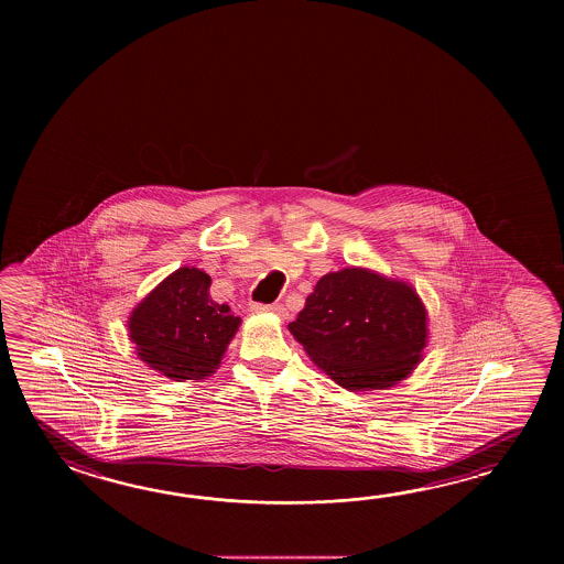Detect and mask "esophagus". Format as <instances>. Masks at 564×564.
<instances>
[{
  "label": "esophagus",
  "instance_id": "obj_1",
  "mask_svg": "<svg viewBox=\"0 0 564 564\" xmlns=\"http://www.w3.org/2000/svg\"><path fill=\"white\" fill-rule=\"evenodd\" d=\"M253 312H272V314H278V316H286V308L282 306V304H260V302H253L252 306H250Z\"/></svg>",
  "mask_w": 564,
  "mask_h": 564
}]
</instances>
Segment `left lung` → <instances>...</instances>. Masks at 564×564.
Wrapping results in <instances>:
<instances>
[{
    "label": "left lung",
    "instance_id": "8db88e82",
    "mask_svg": "<svg viewBox=\"0 0 564 564\" xmlns=\"http://www.w3.org/2000/svg\"><path fill=\"white\" fill-rule=\"evenodd\" d=\"M427 316L413 288L360 268L321 278L290 333L335 383L384 389L420 362Z\"/></svg>",
    "mask_w": 564,
    "mask_h": 564
}]
</instances>
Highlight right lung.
<instances>
[{
  "label": "right lung",
  "mask_w": 564,
  "mask_h": 564,
  "mask_svg": "<svg viewBox=\"0 0 564 564\" xmlns=\"http://www.w3.org/2000/svg\"><path fill=\"white\" fill-rule=\"evenodd\" d=\"M212 278L180 268L165 278L129 318L137 355L173 381L204 379L217 369L240 316L209 296Z\"/></svg>",
  "instance_id": "right-lung-1"
}]
</instances>
